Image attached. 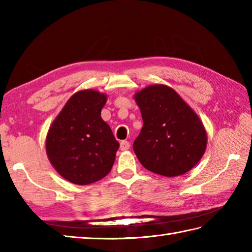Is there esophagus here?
<instances>
[{"label": "esophagus", "instance_id": "esophagus-1", "mask_svg": "<svg viewBox=\"0 0 252 252\" xmlns=\"http://www.w3.org/2000/svg\"><path fill=\"white\" fill-rule=\"evenodd\" d=\"M130 148V143L127 141H122L120 143V149L121 151H127Z\"/></svg>", "mask_w": 252, "mask_h": 252}]
</instances>
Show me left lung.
I'll use <instances>...</instances> for the list:
<instances>
[{
    "instance_id": "left-lung-1",
    "label": "left lung",
    "mask_w": 252,
    "mask_h": 252,
    "mask_svg": "<svg viewBox=\"0 0 252 252\" xmlns=\"http://www.w3.org/2000/svg\"><path fill=\"white\" fill-rule=\"evenodd\" d=\"M134 99L144 123L133 151L143 167L170 178L189 172L207 146L206 130L195 111L163 84L149 85Z\"/></svg>"
}]
</instances>
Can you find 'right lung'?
<instances>
[{
  "instance_id": "1",
  "label": "right lung",
  "mask_w": 252,
  "mask_h": 252,
  "mask_svg": "<svg viewBox=\"0 0 252 252\" xmlns=\"http://www.w3.org/2000/svg\"><path fill=\"white\" fill-rule=\"evenodd\" d=\"M107 96L94 90L73 94L46 136V154L63 179L88 185L103 179L114 165L119 143L100 111Z\"/></svg>"
}]
</instances>
